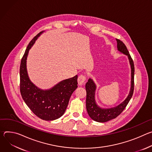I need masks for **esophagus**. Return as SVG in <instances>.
Here are the masks:
<instances>
[{
  "mask_svg": "<svg viewBox=\"0 0 152 152\" xmlns=\"http://www.w3.org/2000/svg\"><path fill=\"white\" fill-rule=\"evenodd\" d=\"M78 83L80 86H81L85 83L86 81V76L84 75H80L78 78Z\"/></svg>",
  "mask_w": 152,
  "mask_h": 152,
  "instance_id": "obj_1",
  "label": "esophagus"
}]
</instances>
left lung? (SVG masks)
Instances as JSON below:
<instances>
[{
  "label": "left lung",
  "mask_w": 152,
  "mask_h": 152,
  "mask_svg": "<svg viewBox=\"0 0 152 152\" xmlns=\"http://www.w3.org/2000/svg\"><path fill=\"white\" fill-rule=\"evenodd\" d=\"M117 42L118 50L121 53L127 56L131 68V85L130 89L127 98L122 103L115 107L111 108H102L96 103L95 101V91L96 86L92 78H89L86 84V109L88 115L91 118L99 123H104L115 118L118 116L126 108L130 100L134 89V67L133 61L126 45L123 42L118 39H116Z\"/></svg>",
  "instance_id": "8db88e82"
}]
</instances>
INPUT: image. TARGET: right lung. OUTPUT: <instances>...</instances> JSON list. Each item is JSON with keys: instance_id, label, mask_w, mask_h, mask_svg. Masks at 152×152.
Instances as JSON below:
<instances>
[{"instance_id": "add662e5", "label": "right lung", "mask_w": 152, "mask_h": 152, "mask_svg": "<svg viewBox=\"0 0 152 152\" xmlns=\"http://www.w3.org/2000/svg\"><path fill=\"white\" fill-rule=\"evenodd\" d=\"M43 32L32 39L22 58L20 90L25 103L34 113L42 120L52 121L64 113L71 95L78 87V75L62 80L52 88L46 90L39 88L30 80L26 68L27 57L29 49Z\"/></svg>"}]
</instances>
